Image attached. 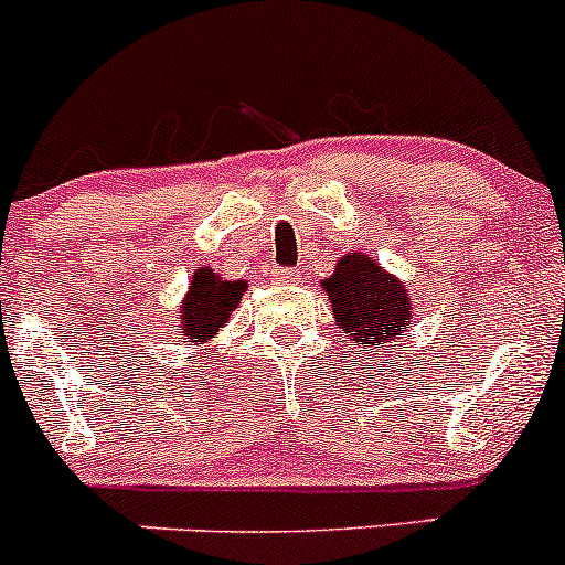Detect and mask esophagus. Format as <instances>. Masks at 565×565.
Returning a JSON list of instances; mask_svg holds the SVG:
<instances>
[{
  "label": "esophagus",
  "instance_id": "1",
  "mask_svg": "<svg viewBox=\"0 0 565 565\" xmlns=\"http://www.w3.org/2000/svg\"><path fill=\"white\" fill-rule=\"evenodd\" d=\"M273 276H276L278 284H298L300 281V270H295V267H278V270H273Z\"/></svg>",
  "mask_w": 565,
  "mask_h": 565
}]
</instances>
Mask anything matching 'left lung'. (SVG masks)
I'll return each mask as SVG.
<instances>
[{"label": "left lung", "mask_w": 565, "mask_h": 565, "mask_svg": "<svg viewBox=\"0 0 565 565\" xmlns=\"http://www.w3.org/2000/svg\"><path fill=\"white\" fill-rule=\"evenodd\" d=\"M333 317L352 344L377 347L396 341L413 324V303L396 276L385 273L366 254H347L333 276L322 278Z\"/></svg>", "instance_id": "left-lung-1"}]
</instances>
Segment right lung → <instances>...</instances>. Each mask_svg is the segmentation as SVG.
Returning <instances> with one entry per match:
<instances>
[{
    "label": "right lung",
    "instance_id": "1",
    "mask_svg": "<svg viewBox=\"0 0 565 565\" xmlns=\"http://www.w3.org/2000/svg\"><path fill=\"white\" fill-rule=\"evenodd\" d=\"M246 289V281H224L218 273L207 270V267L193 273L185 300L177 311L180 335L196 341V344H207L210 339H215V333L230 319L232 311L241 306Z\"/></svg>",
    "mask_w": 565,
    "mask_h": 565
}]
</instances>
